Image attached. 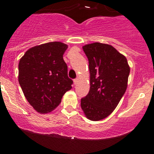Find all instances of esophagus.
<instances>
[{"label":"esophagus","instance_id":"esophagus-1","mask_svg":"<svg viewBox=\"0 0 154 154\" xmlns=\"http://www.w3.org/2000/svg\"><path fill=\"white\" fill-rule=\"evenodd\" d=\"M73 82H74V84H75V85H76V84L78 83L79 79H75L73 80Z\"/></svg>","mask_w":154,"mask_h":154}]
</instances>
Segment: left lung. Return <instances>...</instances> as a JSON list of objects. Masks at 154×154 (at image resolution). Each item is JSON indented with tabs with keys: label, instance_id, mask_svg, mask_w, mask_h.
Wrapping results in <instances>:
<instances>
[{
	"label": "left lung",
	"instance_id": "left-lung-1",
	"mask_svg": "<svg viewBox=\"0 0 154 154\" xmlns=\"http://www.w3.org/2000/svg\"><path fill=\"white\" fill-rule=\"evenodd\" d=\"M89 60L90 89L81 99L85 116L92 121L106 118L113 112L127 88L130 66L115 48L95 42L82 47Z\"/></svg>",
	"mask_w": 154,
	"mask_h": 154
}]
</instances>
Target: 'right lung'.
<instances>
[{"instance_id": "right-lung-1", "label": "right lung", "mask_w": 154, "mask_h": 154, "mask_svg": "<svg viewBox=\"0 0 154 154\" xmlns=\"http://www.w3.org/2000/svg\"><path fill=\"white\" fill-rule=\"evenodd\" d=\"M68 48L62 42H52L31 48L18 64V82L28 103L38 112L55 109L72 80L68 77L63 55Z\"/></svg>"}]
</instances>
